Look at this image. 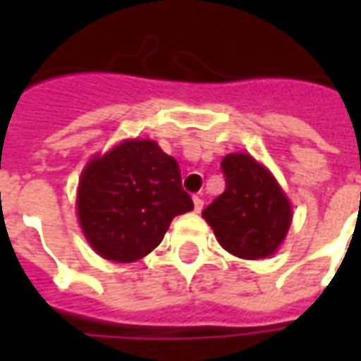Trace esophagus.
<instances>
[{"mask_svg":"<svg viewBox=\"0 0 361 361\" xmlns=\"http://www.w3.org/2000/svg\"><path fill=\"white\" fill-rule=\"evenodd\" d=\"M193 204H195V212H201L203 211V204H204V201L203 199H201V197H193Z\"/></svg>","mask_w":361,"mask_h":361,"instance_id":"1","label":"esophagus"}]
</instances>
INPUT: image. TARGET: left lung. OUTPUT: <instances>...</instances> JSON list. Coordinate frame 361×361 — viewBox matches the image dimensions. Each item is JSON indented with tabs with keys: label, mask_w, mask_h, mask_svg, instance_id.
<instances>
[{
	"label": "left lung",
	"mask_w": 361,
	"mask_h": 361,
	"mask_svg": "<svg viewBox=\"0 0 361 361\" xmlns=\"http://www.w3.org/2000/svg\"><path fill=\"white\" fill-rule=\"evenodd\" d=\"M224 193L203 211L219 243L242 259H265L279 250L292 224V204L265 166L245 152L222 158Z\"/></svg>",
	"instance_id": "1"
}]
</instances>
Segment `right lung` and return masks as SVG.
I'll return each mask as SVG.
<instances>
[{
  "mask_svg": "<svg viewBox=\"0 0 361 361\" xmlns=\"http://www.w3.org/2000/svg\"><path fill=\"white\" fill-rule=\"evenodd\" d=\"M193 211L180 166L150 139H129L85 166L77 214L90 247L131 263L162 242L173 216Z\"/></svg>",
  "mask_w": 361,
  "mask_h": 361,
  "instance_id": "obj_1",
  "label": "right lung"
}]
</instances>
